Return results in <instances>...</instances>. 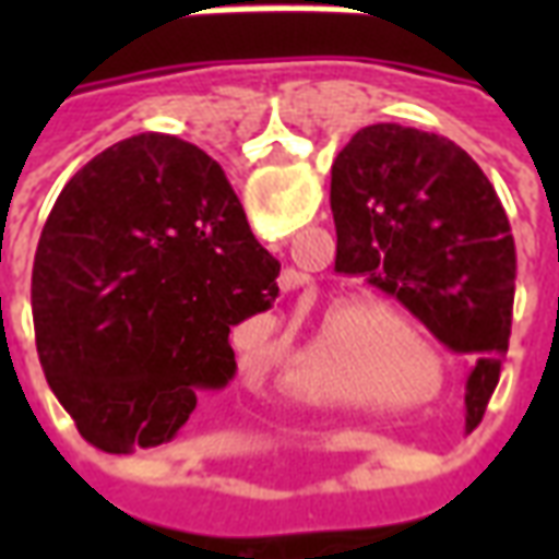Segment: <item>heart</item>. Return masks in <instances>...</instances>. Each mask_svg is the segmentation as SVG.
<instances>
[{"label":"heart","instance_id":"heart-1","mask_svg":"<svg viewBox=\"0 0 559 559\" xmlns=\"http://www.w3.org/2000/svg\"><path fill=\"white\" fill-rule=\"evenodd\" d=\"M374 320L383 323V335H380L383 341H399V344L416 347L421 353L431 350V344L421 335V329L416 323H411L407 317L392 311L389 305L377 302V299H356V302H347L344 308L335 311V317H332L335 326L329 329L326 338L314 347L317 356H326V350L350 341L347 332H344V323L350 326V323H374ZM374 368L389 392H407V389L419 386V362L411 359V356H404V353H386V356H380ZM287 392L296 401H314V404H323V401H335V404H377V395L371 389L359 383V380L347 377L344 371H335L332 365H305L299 371H293L287 377Z\"/></svg>","mask_w":559,"mask_h":559}]
</instances>
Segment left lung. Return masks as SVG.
I'll use <instances>...</instances> for the list:
<instances>
[{"instance_id": "left-lung-1", "label": "left lung", "mask_w": 559, "mask_h": 559, "mask_svg": "<svg viewBox=\"0 0 559 559\" xmlns=\"http://www.w3.org/2000/svg\"><path fill=\"white\" fill-rule=\"evenodd\" d=\"M335 272L399 299L449 350L476 356L467 431L485 416L509 350L515 239L479 164L452 140L377 122L332 164Z\"/></svg>"}]
</instances>
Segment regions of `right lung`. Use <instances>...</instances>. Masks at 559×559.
Returning a JSON list of instances; mask_svg holds the SVG:
<instances>
[{
	"mask_svg": "<svg viewBox=\"0 0 559 559\" xmlns=\"http://www.w3.org/2000/svg\"><path fill=\"white\" fill-rule=\"evenodd\" d=\"M278 272L203 148L146 131L95 155L32 269L38 359L80 437L110 455L170 443L233 380V326L272 308Z\"/></svg>",
	"mask_w": 559,
	"mask_h": 559,
	"instance_id": "add662e5",
	"label": "right lung"
}]
</instances>
